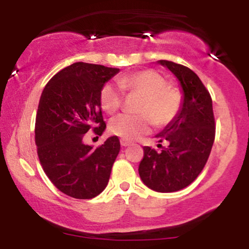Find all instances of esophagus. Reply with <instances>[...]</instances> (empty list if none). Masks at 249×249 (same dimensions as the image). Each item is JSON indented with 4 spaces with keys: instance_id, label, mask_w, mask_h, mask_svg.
<instances>
[{
    "instance_id": "obj_1",
    "label": "esophagus",
    "mask_w": 249,
    "mask_h": 249,
    "mask_svg": "<svg viewBox=\"0 0 249 249\" xmlns=\"http://www.w3.org/2000/svg\"><path fill=\"white\" fill-rule=\"evenodd\" d=\"M121 145H122V146L126 147V146H128V145H131V142H127V141H125V139H122V141H121Z\"/></svg>"
}]
</instances>
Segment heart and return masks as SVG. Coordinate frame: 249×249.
I'll use <instances>...</instances> for the list:
<instances>
[{"label":"heart","mask_w":249,"mask_h":249,"mask_svg":"<svg viewBox=\"0 0 249 249\" xmlns=\"http://www.w3.org/2000/svg\"><path fill=\"white\" fill-rule=\"evenodd\" d=\"M117 85L105 84L101 91L102 108L107 113H115L121 107L123 91L142 97L139 112L133 116L123 113L112 118L108 124L111 133L125 141H136L152 130L154 123L165 125L178 113L181 95L176 88L167 85L160 73L153 70H142L119 77Z\"/></svg>","instance_id":"heart-1"}]
</instances>
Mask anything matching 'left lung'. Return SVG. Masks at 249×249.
I'll use <instances>...</instances> for the list:
<instances>
[{
    "mask_svg": "<svg viewBox=\"0 0 249 249\" xmlns=\"http://www.w3.org/2000/svg\"><path fill=\"white\" fill-rule=\"evenodd\" d=\"M158 63L178 79L181 105L177 116L156 136L168 146L161 152L145 146L138 172L148 188L170 193L187 187L202 171L213 146L215 124L212 98L196 73L170 61Z\"/></svg>",
    "mask_w": 249,
    "mask_h": 249,
    "instance_id": "obj_1",
    "label": "left lung"
}]
</instances>
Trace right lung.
<instances>
[{"label":"right lung","instance_id":"right-lung-1","mask_svg":"<svg viewBox=\"0 0 249 249\" xmlns=\"http://www.w3.org/2000/svg\"><path fill=\"white\" fill-rule=\"evenodd\" d=\"M118 72L117 68L73 63L48 82L39 98L37 154L51 182L72 198L91 199L102 193L121 150L116 136L97 148L83 142L90 128L99 136L104 132L99 97L105 83Z\"/></svg>","mask_w":249,"mask_h":249}]
</instances>
